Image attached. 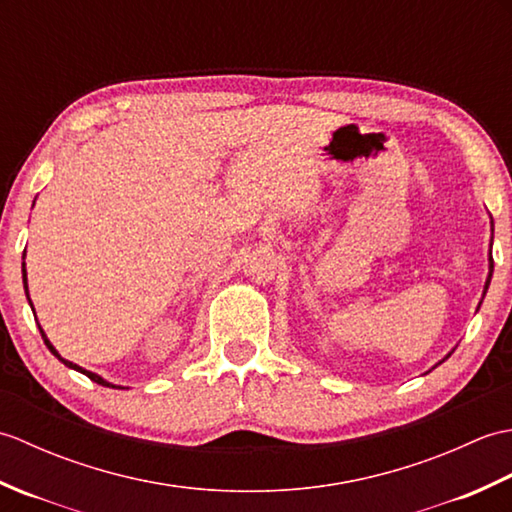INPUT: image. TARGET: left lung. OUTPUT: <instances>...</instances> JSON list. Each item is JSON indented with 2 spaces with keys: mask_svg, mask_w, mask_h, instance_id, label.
<instances>
[{
  "mask_svg": "<svg viewBox=\"0 0 512 512\" xmlns=\"http://www.w3.org/2000/svg\"><path fill=\"white\" fill-rule=\"evenodd\" d=\"M488 262H491V264H488V279H486V286H484V295H486V290H488V284H491V277H493V253H491V257H488ZM451 356V354H449ZM447 356V358H449ZM442 363V361H440ZM438 363V365H440Z\"/></svg>",
  "mask_w": 512,
  "mask_h": 512,
  "instance_id": "obj_1",
  "label": "left lung"
}]
</instances>
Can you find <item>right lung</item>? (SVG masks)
<instances>
[{"instance_id":"obj_1","label":"right lung","mask_w":512,"mask_h":512,"mask_svg":"<svg viewBox=\"0 0 512 512\" xmlns=\"http://www.w3.org/2000/svg\"><path fill=\"white\" fill-rule=\"evenodd\" d=\"M24 257H26V253H24ZM21 275H24V288H26V297H28V279H26V264H21ZM28 301H30V297H28ZM30 306H32V303H30ZM39 332H41V336H43V343H46L48 345V350L54 354V356H57L59 358V361L65 365V367H72V369H76V372H81V374H85V376H88L90 380H94V383H99V385H103V387H116V385H112V383H107V380H103L99 374H92V372H88V369H83V367H79V365H74V363H70V361H65V358L57 352V350H54V347H52V343L48 341V336L46 334H43V330L39 328Z\"/></svg>"}]
</instances>
